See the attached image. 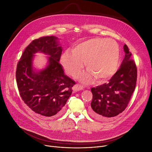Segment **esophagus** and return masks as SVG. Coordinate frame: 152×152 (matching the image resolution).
Instances as JSON below:
<instances>
[{"label":"esophagus","mask_w":152,"mask_h":152,"mask_svg":"<svg viewBox=\"0 0 152 152\" xmlns=\"http://www.w3.org/2000/svg\"><path fill=\"white\" fill-rule=\"evenodd\" d=\"M83 88H84V87L82 85H80V84H76L73 87V89L75 91H79L83 90Z\"/></svg>","instance_id":"1"}]
</instances>
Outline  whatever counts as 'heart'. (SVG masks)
<instances>
[{
  "mask_svg": "<svg viewBox=\"0 0 152 152\" xmlns=\"http://www.w3.org/2000/svg\"><path fill=\"white\" fill-rule=\"evenodd\" d=\"M119 59V47L115 40L93 38L75 44L71 52L65 51L61 62L66 73L75 77L83 68L85 61L88 71L81 76V80L89 83L95 78L101 83L115 75Z\"/></svg>",
  "mask_w": 152,
  "mask_h": 152,
  "instance_id": "b5f03b06",
  "label": "heart"
}]
</instances>
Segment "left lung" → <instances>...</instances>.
Listing matches in <instances>:
<instances>
[{"instance_id": "obj_1", "label": "left lung", "mask_w": 152, "mask_h": 152, "mask_svg": "<svg viewBox=\"0 0 152 152\" xmlns=\"http://www.w3.org/2000/svg\"><path fill=\"white\" fill-rule=\"evenodd\" d=\"M124 58L120 68L108 83L91 88L93 94L90 111L99 119L114 117L122 113L129 102L136 85L137 71L131 59L128 47L124 45Z\"/></svg>"}]
</instances>
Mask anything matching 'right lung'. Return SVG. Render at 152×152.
I'll use <instances>...</instances> for the list:
<instances>
[{
  "mask_svg": "<svg viewBox=\"0 0 152 152\" xmlns=\"http://www.w3.org/2000/svg\"><path fill=\"white\" fill-rule=\"evenodd\" d=\"M57 39L55 36H45L32 41L23 53L16 71L22 100L36 113L47 117L62 112L76 84L64 74L59 63L62 49ZM37 51L50 55L48 65L40 72L32 68L33 54Z\"/></svg>",
  "mask_w": 152,
  "mask_h": 152,
  "instance_id": "obj_1",
  "label": "right lung"
}]
</instances>
